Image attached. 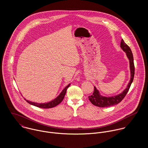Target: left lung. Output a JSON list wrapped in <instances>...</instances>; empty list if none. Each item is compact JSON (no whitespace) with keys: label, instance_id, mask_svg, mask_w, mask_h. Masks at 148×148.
Segmentation results:
<instances>
[{"label":"left lung","instance_id":"1","mask_svg":"<svg viewBox=\"0 0 148 148\" xmlns=\"http://www.w3.org/2000/svg\"><path fill=\"white\" fill-rule=\"evenodd\" d=\"M120 47L121 49L126 53L127 58L129 60V65H130V80L127 85V87L124 90L119 94L118 95L111 96V97H106L103 96L100 94L99 91L97 89V88L94 86V91L92 95L89 96V100L91 102V103L96 106L104 108L109 107L111 106H114L120 103L123 99L126 96L130 85L132 84L134 75V60L132 52V51L129 47L127 45L123 39L121 40Z\"/></svg>","mask_w":148,"mask_h":148}]
</instances>
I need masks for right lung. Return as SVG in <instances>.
<instances>
[{
	"mask_svg": "<svg viewBox=\"0 0 148 148\" xmlns=\"http://www.w3.org/2000/svg\"><path fill=\"white\" fill-rule=\"evenodd\" d=\"M70 85H71L70 84H69L66 86H65V88L62 91V92L60 93V95L56 99L47 103H36L32 102L29 100H25V99H24L28 103H29L31 105L35 106L39 108H51L59 105L63 101L66 92V89H68V88L69 86Z\"/></svg>",
	"mask_w": 148,
	"mask_h": 148,
	"instance_id": "obj_1",
	"label": "right lung"
}]
</instances>
